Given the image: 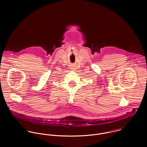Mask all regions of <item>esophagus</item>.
Returning <instances> with one entry per match:
<instances>
[{
  "instance_id": "1",
  "label": "esophagus",
  "mask_w": 147,
  "mask_h": 147,
  "mask_svg": "<svg viewBox=\"0 0 147 147\" xmlns=\"http://www.w3.org/2000/svg\"><path fill=\"white\" fill-rule=\"evenodd\" d=\"M71 69H74V67H72V68H71Z\"/></svg>"
}]
</instances>
